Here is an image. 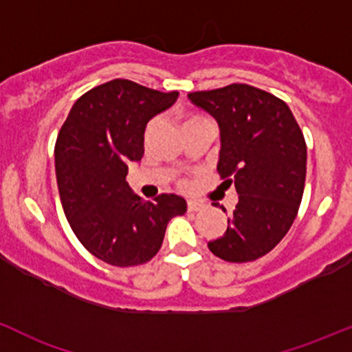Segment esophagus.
<instances>
[{"label": "esophagus", "instance_id": "obj_1", "mask_svg": "<svg viewBox=\"0 0 352 352\" xmlns=\"http://www.w3.org/2000/svg\"><path fill=\"white\" fill-rule=\"evenodd\" d=\"M187 209L188 212H199V210L206 209V204L201 201H194V199H190V201H187Z\"/></svg>", "mask_w": 352, "mask_h": 352}]
</instances>
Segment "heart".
Segmentation results:
<instances>
[{"label": "heart", "instance_id": "1", "mask_svg": "<svg viewBox=\"0 0 352 352\" xmlns=\"http://www.w3.org/2000/svg\"><path fill=\"white\" fill-rule=\"evenodd\" d=\"M206 120V118H202V116H192V118H188V120L186 121V126H187V124H190V123H195V121H204ZM153 121H151V123L150 124H148V128H146V135H148V133H150L151 131V128H153Z\"/></svg>", "mask_w": 352, "mask_h": 352}]
</instances>
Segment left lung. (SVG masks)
<instances>
[{
	"mask_svg": "<svg viewBox=\"0 0 352 352\" xmlns=\"http://www.w3.org/2000/svg\"><path fill=\"white\" fill-rule=\"evenodd\" d=\"M188 99L219 124L217 170L239 195L226 232L207 246L231 263L256 260L282 241L298 212L307 172L302 129L282 99L248 84Z\"/></svg>",
	"mask_w": 352,
	"mask_h": 352,
	"instance_id": "1",
	"label": "left lung"
}]
</instances>
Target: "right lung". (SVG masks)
I'll use <instances>...</instances> for the list:
<instances>
[{"instance_id":"right-lung-1","label":"right lung","mask_w":352,"mask_h":352,"mask_svg":"<svg viewBox=\"0 0 352 352\" xmlns=\"http://www.w3.org/2000/svg\"><path fill=\"white\" fill-rule=\"evenodd\" d=\"M177 98V91L114 79L80 96L62 124L55 142L62 207L77 239L104 263L150 261L164 243L168 221L187 210L180 195L143 201L126 182L128 165L145 153L148 121Z\"/></svg>"}]
</instances>
